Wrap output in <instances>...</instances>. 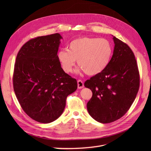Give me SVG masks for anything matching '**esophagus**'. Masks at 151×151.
<instances>
[{
  "label": "esophagus",
  "instance_id": "34e87169",
  "mask_svg": "<svg viewBox=\"0 0 151 151\" xmlns=\"http://www.w3.org/2000/svg\"><path fill=\"white\" fill-rule=\"evenodd\" d=\"M77 86H78L79 89H82L84 88V83L81 80H79L77 81Z\"/></svg>",
  "mask_w": 151,
  "mask_h": 151
}]
</instances>
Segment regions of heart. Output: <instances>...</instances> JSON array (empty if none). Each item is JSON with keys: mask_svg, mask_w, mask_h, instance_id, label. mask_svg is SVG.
<instances>
[{"mask_svg": "<svg viewBox=\"0 0 151 151\" xmlns=\"http://www.w3.org/2000/svg\"><path fill=\"white\" fill-rule=\"evenodd\" d=\"M113 48L104 38L84 36L75 39L68 45V50L62 49L57 53L58 60L66 73L72 71L76 60L78 71L94 76L103 71L111 60Z\"/></svg>", "mask_w": 151, "mask_h": 151, "instance_id": "heart-1", "label": "heart"}]
</instances>
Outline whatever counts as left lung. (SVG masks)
<instances>
[{
  "label": "left lung",
  "mask_w": 151,
  "mask_h": 151,
  "mask_svg": "<svg viewBox=\"0 0 151 151\" xmlns=\"http://www.w3.org/2000/svg\"><path fill=\"white\" fill-rule=\"evenodd\" d=\"M113 37L115 47L108 65L84 83L93 93L87 103L88 113L102 123L115 122L124 115L139 88V73L133 52L126 43Z\"/></svg>",
  "instance_id": "1"
}]
</instances>
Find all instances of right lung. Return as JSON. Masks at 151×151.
Returning <instances> with one entry per match:
<instances>
[{
	"mask_svg": "<svg viewBox=\"0 0 151 151\" xmlns=\"http://www.w3.org/2000/svg\"><path fill=\"white\" fill-rule=\"evenodd\" d=\"M61 39L59 33L31 39L16 57L14 90L24 111L40 123L60 116L67 97L77 88L76 79L63 71L58 60Z\"/></svg>",
	"mask_w": 151,
	"mask_h": 151,
	"instance_id": "right-lung-1",
	"label": "right lung"
}]
</instances>
